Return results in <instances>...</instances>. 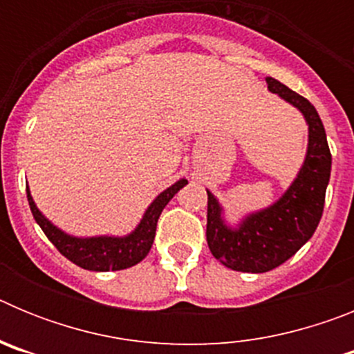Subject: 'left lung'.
Instances as JSON below:
<instances>
[{
	"label": "left lung",
	"instance_id": "obj_1",
	"mask_svg": "<svg viewBox=\"0 0 354 354\" xmlns=\"http://www.w3.org/2000/svg\"><path fill=\"white\" fill-rule=\"evenodd\" d=\"M268 88L294 104L308 124V152L292 186L277 204L250 214L237 230L221 220L220 204L207 192V245L221 264L243 273H266L289 261L314 236L324 209L331 171L326 133L314 106L274 77Z\"/></svg>",
	"mask_w": 354,
	"mask_h": 354
}]
</instances>
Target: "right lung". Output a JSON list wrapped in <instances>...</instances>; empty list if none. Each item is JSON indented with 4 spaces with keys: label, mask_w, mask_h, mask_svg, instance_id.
<instances>
[{
    "label": "right lung",
    "mask_w": 354,
    "mask_h": 354,
    "mask_svg": "<svg viewBox=\"0 0 354 354\" xmlns=\"http://www.w3.org/2000/svg\"><path fill=\"white\" fill-rule=\"evenodd\" d=\"M187 184L186 179L175 183L168 189L161 193L158 198L147 209L143 220L140 221L138 228L133 234L126 237H90V239H77L64 234L62 230L49 223L42 216V212L37 209L35 202L31 198L30 189L26 187L28 202H30L31 214L37 223L48 236L56 250L74 262L83 270L90 271H118L126 270L131 266L138 264L140 261L147 257V253L152 248L156 236V225H158L159 214L165 209V205L174 198V195L179 189H183Z\"/></svg>",
    "instance_id": "obj_1"
}]
</instances>
